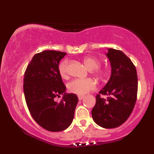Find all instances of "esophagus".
Returning a JSON list of instances; mask_svg holds the SVG:
<instances>
[{
    "label": "esophagus",
    "instance_id": "34e87169",
    "mask_svg": "<svg viewBox=\"0 0 154 154\" xmlns=\"http://www.w3.org/2000/svg\"><path fill=\"white\" fill-rule=\"evenodd\" d=\"M78 98H79V100H82L83 98H84V95H78Z\"/></svg>",
    "mask_w": 154,
    "mask_h": 154
}]
</instances>
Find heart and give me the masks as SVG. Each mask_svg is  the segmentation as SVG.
Here are the masks:
<instances>
[{
	"label": "heart",
	"instance_id": "obj_1",
	"mask_svg": "<svg viewBox=\"0 0 154 154\" xmlns=\"http://www.w3.org/2000/svg\"><path fill=\"white\" fill-rule=\"evenodd\" d=\"M85 65L87 66L89 70H95L97 75L99 76L103 75L104 71L102 69H98L100 66V62L96 58L92 56H87L83 60ZM67 64L68 61L63 60L60 63L59 66V72L61 77L66 78L68 76L67 72ZM69 91L72 93H75L77 95H85L88 92L93 91L95 88V82L91 78L87 79H75L71 81L67 85Z\"/></svg>",
	"mask_w": 154,
	"mask_h": 154
}]
</instances>
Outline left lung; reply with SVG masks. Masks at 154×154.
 <instances>
[{
	"instance_id": "1",
	"label": "left lung",
	"mask_w": 154,
	"mask_h": 154,
	"mask_svg": "<svg viewBox=\"0 0 154 154\" xmlns=\"http://www.w3.org/2000/svg\"><path fill=\"white\" fill-rule=\"evenodd\" d=\"M111 73L109 81L99 94L92 110L94 122L103 128H115L126 122L137 99V76L135 66L122 51L108 49ZM106 94V100L100 95Z\"/></svg>"
}]
</instances>
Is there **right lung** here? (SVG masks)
I'll list each match as a JSON object with an SVG mask.
<instances>
[{
    "mask_svg": "<svg viewBox=\"0 0 154 154\" xmlns=\"http://www.w3.org/2000/svg\"><path fill=\"white\" fill-rule=\"evenodd\" d=\"M66 53L43 51L35 54L24 73V93L28 109L40 127L51 132H59L70 126L78 98L66 93L59 72V65ZM63 95L58 103L54 98Z\"/></svg>",
    "mask_w": 154,
    "mask_h": 154,
    "instance_id": "1",
    "label": "right lung"
}]
</instances>
